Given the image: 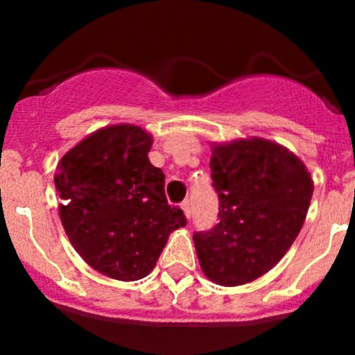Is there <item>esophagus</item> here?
<instances>
[{
	"label": "esophagus",
	"mask_w": 355,
	"mask_h": 355,
	"mask_svg": "<svg viewBox=\"0 0 355 355\" xmlns=\"http://www.w3.org/2000/svg\"><path fill=\"white\" fill-rule=\"evenodd\" d=\"M180 207H182V211H184L185 218H191V214H192V211H191V202H189V200H184V202L180 204Z\"/></svg>",
	"instance_id": "1"
}]
</instances>
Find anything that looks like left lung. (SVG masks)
<instances>
[{
  "mask_svg": "<svg viewBox=\"0 0 355 355\" xmlns=\"http://www.w3.org/2000/svg\"><path fill=\"white\" fill-rule=\"evenodd\" d=\"M220 223L194 234L202 273L225 287L275 268L299 235L314 182L292 151L261 137L211 144Z\"/></svg>",
  "mask_w": 355,
  "mask_h": 355,
  "instance_id": "1",
  "label": "left lung"
}]
</instances>
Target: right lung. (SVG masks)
<instances>
[{"mask_svg":"<svg viewBox=\"0 0 355 355\" xmlns=\"http://www.w3.org/2000/svg\"><path fill=\"white\" fill-rule=\"evenodd\" d=\"M153 135L118 123L82 139L55 175L60 220L82 259L105 277L135 282L156 266L168 237L185 227L164 196V173L148 153Z\"/></svg>","mask_w":355,"mask_h":355,"instance_id":"add662e5","label":"right lung"}]
</instances>
